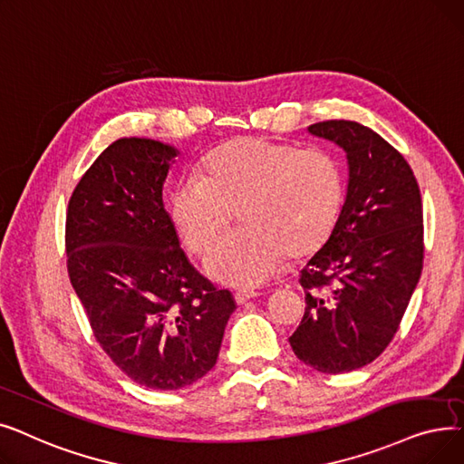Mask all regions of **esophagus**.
<instances>
[{"instance_id":"esophagus-1","label":"esophagus","mask_w":464,"mask_h":464,"mask_svg":"<svg viewBox=\"0 0 464 464\" xmlns=\"http://www.w3.org/2000/svg\"><path fill=\"white\" fill-rule=\"evenodd\" d=\"M258 296V293H255V291H239V293H236L234 295V298H236V302L241 305V304H246L247 300H251V298H256Z\"/></svg>"}]
</instances>
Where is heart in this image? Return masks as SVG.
Segmentation results:
<instances>
[{
    "instance_id": "b5f03b06",
    "label": "heart",
    "mask_w": 464,
    "mask_h": 464,
    "mask_svg": "<svg viewBox=\"0 0 464 464\" xmlns=\"http://www.w3.org/2000/svg\"><path fill=\"white\" fill-rule=\"evenodd\" d=\"M340 162L266 138H239L209 154L204 178L187 175L169 202L173 227L194 253L208 251L241 211L244 230L209 251L208 274L225 285L272 279L286 255L305 256L333 236L343 206Z\"/></svg>"
}]
</instances>
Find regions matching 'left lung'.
<instances>
[{
  "label": "left lung",
  "mask_w": 464,
  "mask_h": 464,
  "mask_svg": "<svg viewBox=\"0 0 464 464\" xmlns=\"http://www.w3.org/2000/svg\"><path fill=\"white\" fill-rule=\"evenodd\" d=\"M347 159L338 225L300 270L304 317L295 355L323 373L366 366L392 340L423 270V206L402 154L355 121L307 128Z\"/></svg>",
  "instance_id": "1"
}]
</instances>
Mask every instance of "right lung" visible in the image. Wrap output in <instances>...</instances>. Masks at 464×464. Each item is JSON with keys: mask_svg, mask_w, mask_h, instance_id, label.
<instances>
[{"mask_svg": "<svg viewBox=\"0 0 464 464\" xmlns=\"http://www.w3.org/2000/svg\"><path fill=\"white\" fill-rule=\"evenodd\" d=\"M178 154L157 140L113 141L81 178L65 218L70 279L96 340L130 380L160 391L206 376L236 310L230 291L194 270L164 209Z\"/></svg>", "mask_w": 464, "mask_h": 464, "instance_id": "right-lung-1", "label": "right lung"}]
</instances>
